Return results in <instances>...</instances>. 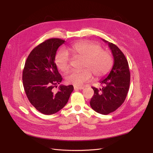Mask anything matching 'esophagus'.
Here are the masks:
<instances>
[{
    "mask_svg": "<svg viewBox=\"0 0 153 153\" xmlns=\"http://www.w3.org/2000/svg\"><path fill=\"white\" fill-rule=\"evenodd\" d=\"M84 89L83 87H77V86H74V90H82Z\"/></svg>",
    "mask_w": 153,
    "mask_h": 153,
    "instance_id": "obj_1",
    "label": "esophagus"
}]
</instances>
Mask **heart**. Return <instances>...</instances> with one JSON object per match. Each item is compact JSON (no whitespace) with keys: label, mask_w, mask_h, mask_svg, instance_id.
<instances>
[{"label":"heart","mask_w":153,"mask_h":153,"mask_svg":"<svg viewBox=\"0 0 153 153\" xmlns=\"http://www.w3.org/2000/svg\"><path fill=\"white\" fill-rule=\"evenodd\" d=\"M66 52L74 58L82 59L81 71H72L66 76V82L75 86L82 85L90 81L92 74L95 77L105 75L110 70L113 61L110 53L102 50V47L89 42L77 43L67 48ZM55 62L62 72H67L70 68L68 55L60 51L56 55Z\"/></svg>","instance_id":"b5f03b06"}]
</instances>
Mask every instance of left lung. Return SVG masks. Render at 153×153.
I'll use <instances>...</instances> for the list:
<instances>
[{"instance_id": "left-lung-1", "label": "left lung", "mask_w": 153, "mask_h": 153, "mask_svg": "<svg viewBox=\"0 0 153 153\" xmlns=\"http://www.w3.org/2000/svg\"><path fill=\"white\" fill-rule=\"evenodd\" d=\"M102 39L108 43L114 62L107 77L99 81L102 87H92L94 94L90 105L97 113L108 115L115 111L124 102L129 90L130 72L126 58L122 51L115 45Z\"/></svg>"}]
</instances>
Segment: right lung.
Returning <instances> with one entry per match:
<instances>
[{"label":"right lung","mask_w":153,"mask_h":153,"mask_svg":"<svg viewBox=\"0 0 153 153\" xmlns=\"http://www.w3.org/2000/svg\"><path fill=\"white\" fill-rule=\"evenodd\" d=\"M64 42L59 38H51L38 45L28 56L23 71V84L27 98L45 115L54 114L62 109L74 90L72 85H60L58 92L53 91L62 79L54 61L56 51Z\"/></svg>","instance_id":"obj_1"}]
</instances>
